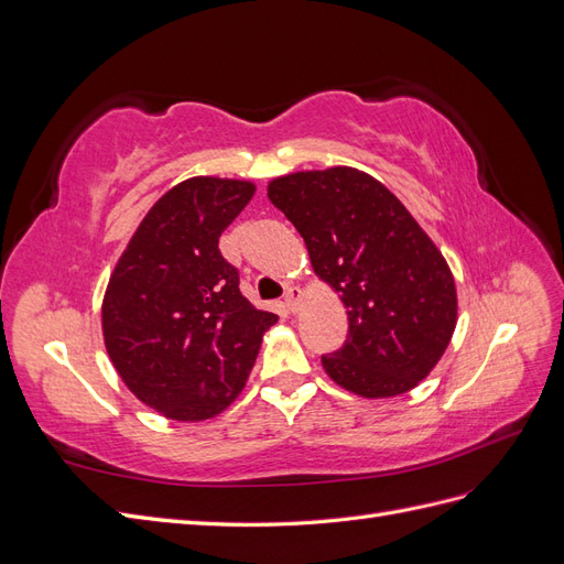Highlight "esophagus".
Here are the masks:
<instances>
[{
	"label": "esophagus",
	"instance_id": "34e87169",
	"mask_svg": "<svg viewBox=\"0 0 564 564\" xmlns=\"http://www.w3.org/2000/svg\"><path fill=\"white\" fill-rule=\"evenodd\" d=\"M301 299H303L301 289H299V286H289L286 292H284V308H286L289 313H296Z\"/></svg>",
	"mask_w": 564,
	"mask_h": 564
}]
</instances>
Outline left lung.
<instances>
[{
	"label": "left lung",
	"instance_id": "obj_1",
	"mask_svg": "<svg viewBox=\"0 0 564 564\" xmlns=\"http://www.w3.org/2000/svg\"><path fill=\"white\" fill-rule=\"evenodd\" d=\"M268 197L346 305V344L322 355L329 379L369 400L416 388L445 355L458 311L435 242L381 181L352 166L272 178Z\"/></svg>",
	"mask_w": 564,
	"mask_h": 564
}]
</instances>
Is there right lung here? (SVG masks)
Masks as SVG:
<instances>
[{"label":"right lung","mask_w":564,"mask_h":564,"mask_svg":"<svg viewBox=\"0 0 564 564\" xmlns=\"http://www.w3.org/2000/svg\"><path fill=\"white\" fill-rule=\"evenodd\" d=\"M251 181L195 176L164 193L112 270L100 322L124 386L162 416L195 423L240 395L278 315L253 308L218 237Z\"/></svg>","instance_id":"add662e5"}]
</instances>
